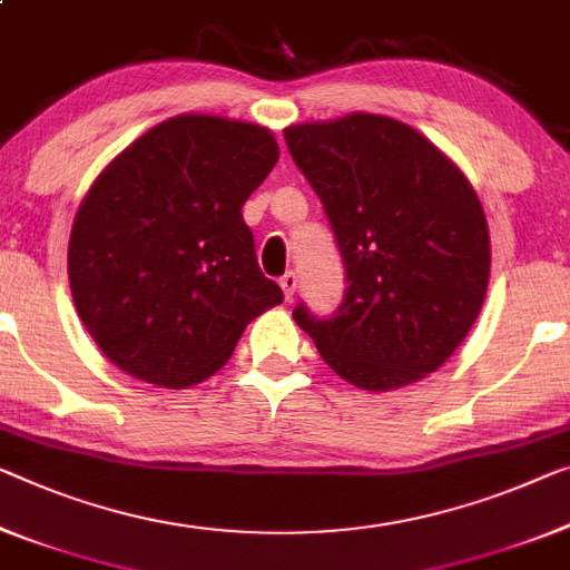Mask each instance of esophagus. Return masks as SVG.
<instances>
[{"instance_id":"34e87169","label":"esophagus","mask_w":570,"mask_h":570,"mask_svg":"<svg viewBox=\"0 0 570 570\" xmlns=\"http://www.w3.org/2000/svg\"><path fill=\"white\" fill-rule=\"evenodd\" d=\"M279 287H283V293H285V297L287 301H291V297L295 295V291H297V275L293 273H285L283 277H279Z\"/></svg>"}]
</instances>
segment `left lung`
Instances as JSON below:
<instances>
[{"mask_svg": "<svg viewBox=\"0 0 570 570\" xmlns=\"http://www.w3.org/2000/svg\"><path fill=\"white\" fill-rule=\"evenodd\" d=\"M346 269L331 315L293 318L331 370L387 392L435 372L474 326L489 283L484 208L463 173L413 127L348 114L285 129Z\"/></svg>", "mask_w": 570, "mask_h": 570, "instance_id": "1", "label": "left lung"}]
</instances>
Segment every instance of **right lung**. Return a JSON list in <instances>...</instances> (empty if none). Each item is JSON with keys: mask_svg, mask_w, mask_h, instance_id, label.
I'll list each match as a JSON object with an SVG mask.
<instances>
[{"mask_svg": "<svg viewBox=\"0 0 570 570\" xmlns=\"http://www.w3.org/2000/svg\"><path fill=\"white\" fill-rule=\"evenodd\" d=\"M277 157L265 127L183 114L96 178L73 222L68 277L111 364L188 387L222 370L247 323L283 303L242 216Z\"/></svg>", "mask_w": 570, "mask_h": 570, "instance_id": "add662e5", "label": "right lung"}]
</instances>
